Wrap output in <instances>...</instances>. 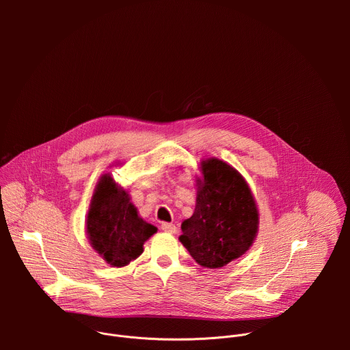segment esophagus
<instances>
[{"instance_id": "obj_1", "label": "esophagus", "mask_w": 350, "mask_h": 350, "mask_svg": "<svg viewBox=\"0 0 350 350\" xmlns=\"http://www.w3.org/2000/svg\"><path fill=\"white\" fill-rule=\"evenodd\" d=\"M162 230L166 231V232H170V234H176L177 232V227L176 224H172V223H162Z\"/></svg>"}]
</instances>
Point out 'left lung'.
Masks as SVG:
<instances>
[{"label": "left lung", "instance_id": "obj_1", "mask_svg": "<svg viewBox=\"0 0 350 350\" xmlns=\"http://www.w3.org/2000/svg\"><path fill=\"white\" fill-rule=\"evenodd\" d=\"M193 215L181 224V243L204 267L219 269L242 256L258 232L259 213L243 177L219 159L202 162Z\"/></svg>", "mask_w": 350, "mask_h": 350}]
</instances>
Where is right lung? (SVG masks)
I'll use <instances>...</instances> for the list:
<instances>
[{
    "label": "right lung",
    "mask_w": 350,
    "mask_h": 350,
    "mask_svg": "<svg viewBox=\"0 0 350 350\" xmlns=\"http://www.w3.org/2000/svg\"><path fill=\"white\" fill-rule=\"evenodd\" d=\"M157 227L144 221L126 191L109 174L98 183L87 216L90 243L113 267H123L144 251V242Z\"/></svg>",
    "instance_id": "right-lung-1"
}]
</instances>
